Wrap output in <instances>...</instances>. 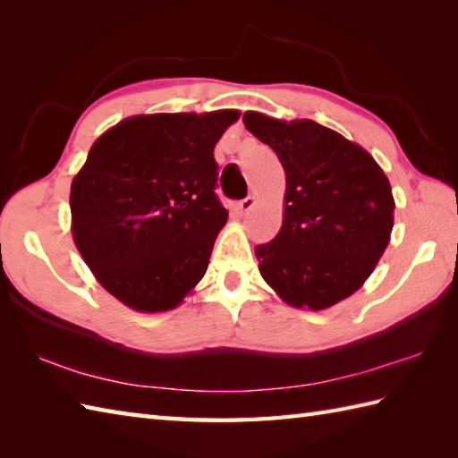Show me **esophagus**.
<instances>
[{"mask_svg":"<svg viewBox=\"0 0 458 458\" xmlns=\"http://www.w3.org/2000/svg\"><path fill=\"white\" fill-rule=\"evenodd\" d=\"M254 204H256V197H246V199H242V200L238 202V210H240V214H246V212H250L251 208H254Z\"/></svg>","mask_w":458,"mask_h":458,"instance_id":"obj_1","label":"esophagus"}]
</instances>
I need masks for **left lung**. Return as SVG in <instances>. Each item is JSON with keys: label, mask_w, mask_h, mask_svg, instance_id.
<instances>
[{"label": "left lung", "mask_w": 458, "mask_h": 458, "mask_svg": "<svg viewBox=\"0 0 458 458\" xmlns=\"http://www.w3.org/2000/svg\"><path fill=\"white\" fill-rule=\"evenodd\" d=\"M244 123L276 151L287 182L279 234L256 246L261 277L299 309L352 295L390 242V181L368 151L313 120L246 112Z\"/></svg>", "instance_id": "obj_1"}]
</instances>
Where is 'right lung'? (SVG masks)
<instances>
[{
	"instance_id": "right-lung-1",
	"label": "right lung",
	"mask_w": 458,
	"mask_h": 458,
	"mask_svg": "<svg viewBox=\"0 0 458 458\" xmlns=\"http://www.w3.org/2000/svg\"><path fill=\"white\" fill-rule=\"evenodd\" d=\"M240 118L133 115L100 135L71 187L72 236L106 291L135 310L177 307L228 220L214 145Z\"/></svg>"
}]
</instances>
